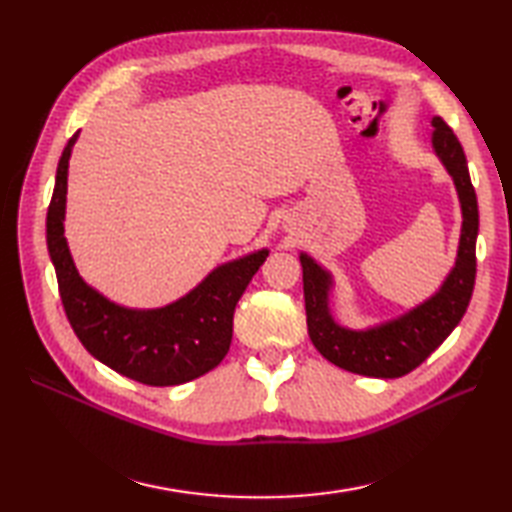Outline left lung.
I'll list each match as a JSON object with an SVG mask.
<instances>
[{
	"label": "left lung",
	"instance_id": "1",
	"mask_svg": "<svg viewBox=\"0 0 512 512\" xmlns=\"http://www.w3.org/2000/svg\"><path fill=\"white\" fill-rule=\"evenodd\" d=\"M433 127H436L433 129V149L451 173L462 204L458 259L436 295L424 301L422 306L394 321L378 325V328H369L365 332L347 330L332 319L328 308L332 277L312 257L306 253L299 255L310 341L330 363L347 369V372L374 378H398L409 374L422 361H427L431 352L438 350L469 308L477 266L475 239L477 228H480L477 198L458 136L440 116L433 118Z\"/></svg>",
	"mask_w": 512,
	"mask_h": 512
}]
</instances>
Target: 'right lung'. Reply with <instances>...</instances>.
Listing matches in <instances>:
<instances>
[{
  "instance_id": "obj_1",
  "label": "right lung",
  "mask_w": 512,
  "mask_h": 512,
  "mask_svg": "<svg viewBox=\"0 0 512 512\" xmlns=\"http://www.w3.org/2000/svg\"><path fill=\"white\" fill-rule=\"evenodd\" d=\"M76 136L68 140L59 158L46 220L50 259L74 334L103 365L143 385H182L211 372L231 347L235 306L266 262L268 250L215 268L187 297L165 308L129 310L107 301L76 273L63 237L68 160Z\"/></svg>"
}]
</instances>
